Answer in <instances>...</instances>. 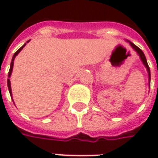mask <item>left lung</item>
Instances as JSON below:
<instances>
[{
	"instance_id": "obj_1",
	"label": "left lung",
	"mask_w": 158,
	"mask_h": 158,
	"mask_svg": "<svg viewBox=\"0 0 158 158\" xmlns=\"http://www.w3.org/2000/svg\"><path fill=\"white\" fill-rule=\"evenodd\" d=\"M129 44L131 45V46H132L133 48L135 50L136 52H138V54H139V56H140V59H141V61L143 62V64L146 66V68L147 69V72H148V75H149V84H150V81H151V72H150L149 66H148V64H147V62H146V56H145V55H144V53H143L142 51H141V50H140V49H139L138 46H136L135 44H133L132 42H129Z\"/></svg>"
}]
</instances>
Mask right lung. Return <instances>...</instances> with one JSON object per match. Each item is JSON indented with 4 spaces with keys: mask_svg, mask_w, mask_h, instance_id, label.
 <instances>
[{
    "mask_svg": "<svg viewBox=\"0 0 158 158\" xmlns=\"http://www.w3.org/2000/svg\"><path fill=\"white\" fill-rule=\"evenodd\" d=\"M28 41V42H29ZM26 45V43L24 44V45H23L22 47H20V48L17 51V52L14 53V55H13V56H12V62H11V66H10V69H9V72H8V78L11 76V73H12V68H13V61H14V58L16 57V56L19 54V52H20V51L22 50L23 47H24V45ZM7 86H8V89H9V92H10V95H12V89H11V83H10V79H7Z\"/></svg>",
    "mask_w": 158,
    "mask_h": 158,
    "instance_id": "1",
    "label": "right lung"
}]
</instances>
